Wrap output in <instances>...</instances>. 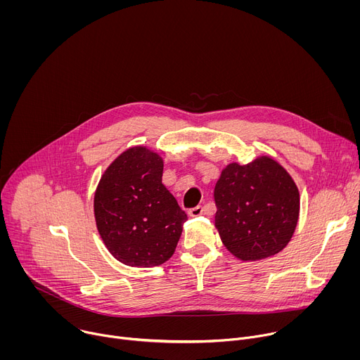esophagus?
<instances>
[{
    "label": "esophagus",
    "mask_w": 360,
    "mask_h": 360,
    "mask_svg": "<svg viewBox=\"0 0 360 360\" xmlns=\"http://www.w3.org/2000/svg\"><path fill=\"white\" fill-rule=\"evenodd\" d=\"M188 214H189V217H199V215H202L203 214V208L202 207H193V208H191L189 211H188Z\"/></svg>",
    "instance_id": "1"
}]
</instances>
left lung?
<instances>
[{
  "instance_id": "obj_1",
  "label": "left lung",
  "mask_w": 360,
  "mask_h": 360,
  "mask_svg": "<svg viewBox=\"0 0 360 360\" xmlns=\"http://www.w3.org/2000/svg\"><path fill=\"white\" fill-rule=\"evenodd\" d=\"M215 228L225 248L240 261L279 253L299 219V191L289 172L261 155L246 165H226L215 184Z\"/></svg>"
}]
</instances>
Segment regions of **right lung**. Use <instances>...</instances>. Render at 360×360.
I'll use <instances>...</instances> for the list:
<instances>
[{"instance_id": "add662e5", "label": "right lung", "mask_w": 360, "mask_h": 360, "mask_svg": "<svg viewBox=\"0 0 360 360\" xmlns=\"http://www.w3.org/2000/svg\"><path fill=\"white\" fill-rule=\"evenodd\" d=\"M162 171L158 153L138 145L117 157L98 182L96 229L124 265L158 266L175 252L188 217L162 184Z\"/></svg>"}]
</instances>
